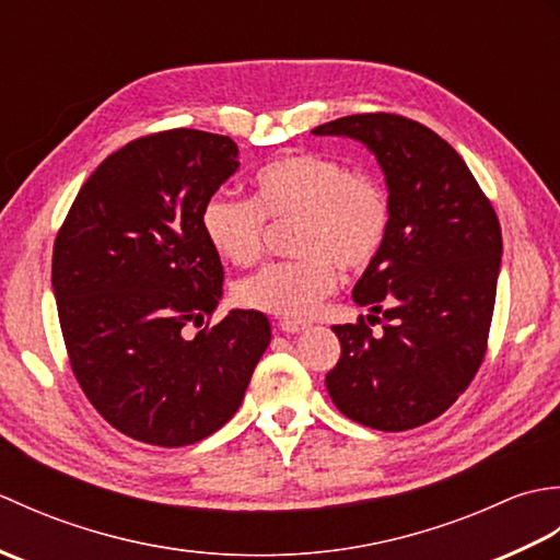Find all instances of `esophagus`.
<instances>
[{"label":"esophagus","mask_w":560,"mask_h":560,"mask_svg":"<svg viewBox=\"0 0 560 560\" xmlns=\"http://www.w3.org/2000/svg\"><path fill=\"white\" fill-rule=\"evenodd\" d=\"M279 329L287 331V335H299V331L307 329V325L299 323V319H279Z\"/></svg>","instance_id":"1"}]
</instances>
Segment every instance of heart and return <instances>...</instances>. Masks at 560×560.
<instances>
[{
    "label": "heart",
    "mask_w": 560,
    "mask_h": 560,
    "mask_svg": "<svg viewBox=\"0 0 560 560\" xmlns=\"http://www.w3.org/2000/svg\"><path fill=\"white\" fill-rule=\"evenodd\" d=\"M295 221L293 259L271 261L235 281L233 295L247 311L303 319L335 291L341 265L363 271L389 233V199L373 175L353 173L327 153L301 151L267 163L255 175V201L211 195L199 213L205 241L231 265L261 253L267 221Z\"/></svg>",
    "instance_id": "b5f03b06"
}]
</instances>
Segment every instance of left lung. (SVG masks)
<instances>
[{"label":"left lung","instance_id":"left-lung-1","mask_svg":"<svg viewBox=\"0 0 560 560\" xmlns=\"http://www.w3.org/2000/svg\"><path fill=\"white\" fill-rule=\"evenodd\" d=\"M317 137H351L375 153L389 192V233L353 287L368 307L335 325L341 359L325 377L337 409L375 431L438 419L477 375L501 271V223L467 163L433 129L392 113L339 117ZM383 314V318H377Z\"/></svg>","mask_w":560,"mask_h":560}]
</instances>
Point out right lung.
Returning a JSON list of instances; mask_svg holds the SVG:
<instances>
[{
    "instance_id": "add662e5",
    "label": "right lung",
    "mask_w": 560,
    "mask_h": 560,
    "mask_svg": "<svg viewBox=\"0 0 560 560\" xmlns=\"http://www.w3.org/2000/svg\"><path fill=\"white\" fill-rule=\"evenodd\" d=\"M231 137L168 129L129 141L89 177L55 237L52 291L83 395L117 431L159 447L217 433L271 339L257 311H217L223 267L205 201L237 171Z\"/></svg>"
}]
</instances>
